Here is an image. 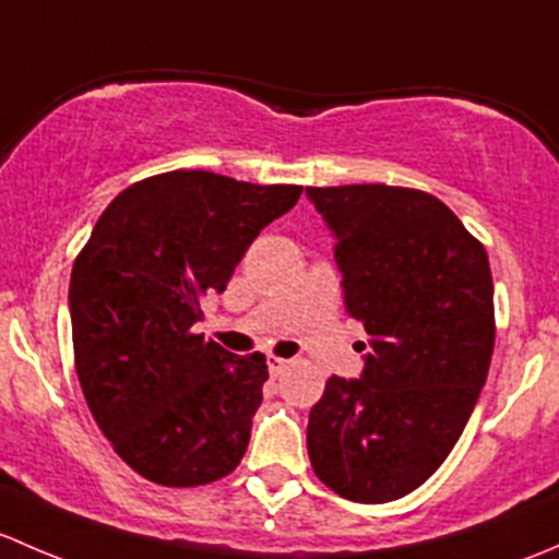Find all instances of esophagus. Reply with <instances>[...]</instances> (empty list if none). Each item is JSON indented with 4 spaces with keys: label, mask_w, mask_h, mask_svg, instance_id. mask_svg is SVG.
<instances>
[{
    "label": "esophagus",
    "mask_w": 559,
    "mask_h": 559,
    "mask_svg": "<svg viewBox=\"0 0 559 559\" xmlns=\"http://www.w3.org/2000/svg\"><path fill=\"white\" fill-rule=\"evenodd\" d=\"M266 364H269V371H272V377H280V373L285 371V368H287V364H290V360L277 358V355H269Z\"/></svg>",
    "instance_id": "esophagus-1"
}]
</instances>
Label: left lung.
<instances>
[{
	"instance_id": "1",
	"label": "left lung",
	"mask_w": 559,
	"mask_h": 559,
	"mask_svg": "<svg viewBox=\"0 0 559 559\" xmlns=\"http://www.w3.org/2000/svg\"><path fill=\"white\" fill-rule=\"evenodd\" d=\"M307 195L336 237L347 314L371 336L360 379L331 377L309 412V460L342 498L388 503L436 474L479 401L495 347L490 261L425 191Z\"/></svg>"
}]
</instances>
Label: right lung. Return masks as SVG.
Wrapping results in <instances>:
<instances>
[{
	"instance_id": "obj_1",
	"label": "right lung",
	"mask_w": 559,
	"mask_h": 559,
	"mask_svg": "<svg viewBox=\"0 0 559 559\" xmlns=\"http://www.w3.org/2000/svg\"><path fill=\"white\" fill-rule=\"evenodd\" d=\"M301 186H252L177 169L115 195L69 280L74 368L91 414L126 465L164 487L231 474L269 379L261 353L193 333L252 239Z\"/></svg>"
}]
</instances>
